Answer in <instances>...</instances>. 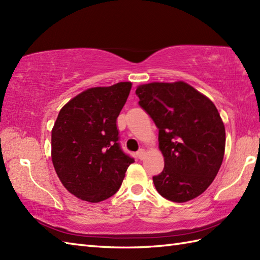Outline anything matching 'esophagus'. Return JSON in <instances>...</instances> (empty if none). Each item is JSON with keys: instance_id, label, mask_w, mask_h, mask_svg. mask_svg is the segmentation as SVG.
<instances>
[{"instance_id": "obj_1", "label": "esophagus", "mask_w": 260, "mask_h": 260, "mask_svg": "<svg viewBox=\"0 0 260 260\" xmlns=\"http://www.w3.org/2000/svg\"><path fill=\"white\" fill-rule=\"evenodd\" d=\"M136 155H137V157H139L140 159H143V158H144V156H145V152H144V150H142V148H141V150L136 153Z\"/></svg>"}]
</instances>
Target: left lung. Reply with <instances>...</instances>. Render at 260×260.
Instances as JSON below:
<instances>
[{
	"mask_svg": "<svg viewBox=\"0 0 260 260\" xmlns=\"http://www.w3.org/2000/svg\"><path fill=\"white\" fill-rule=\"evenodd\" d=\"M136 95L158 128L164 169L153 176L157 192L179 203L202 194L224 155L225 131L217 107L183 81L141 85Z\"/></svg>",
	"mask_w": 260,
	"mask_h": 260,
	"instance_id": "obj_1",
	"label": "left lung"
}]
</instances>
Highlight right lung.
I'll return each mask as SVG.
<instances>
[{
  "mask_svg": "<svg viewBox=\"0 0 260 260\" xmlns=\"http://www.w3.org/2000/svg\"><path fill=\"white\" fill-rule=\"evenodd\" d=\"M132 82L95 87L71 99L59 112L51 132L54 170L71 194L88 202L114 196L134 163L121 150L117 117Z\"/></svg>",
  "mask_w": 260,
  "mask_h": 260,
  "instance_id": "add662e5",
  "label": "right lung"
}]
</instances>
